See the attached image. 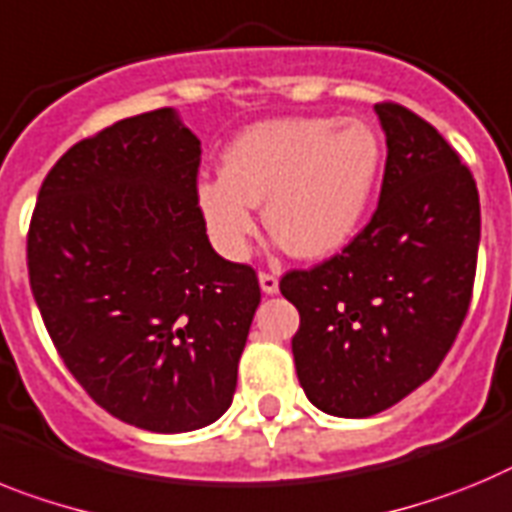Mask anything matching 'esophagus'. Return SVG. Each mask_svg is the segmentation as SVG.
<instances>
[{"instance_id": "1", "label": "esophagus", "mask_w": 512, "mask_h": 512, "mask_svg": "<svg viewBox=\"0 0 512 512\" xmlns=\"http://www.w3.org/2000/svg\"><path fill=\"white\" fill-rule=\"evenodd\" d=\"M260 288H262V293H278V275L260 273Z\"/></svg>"}]
</instances>
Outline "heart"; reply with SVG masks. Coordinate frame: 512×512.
Wrapping results in <instances>:
<instances>
[{
  "label": "heart",
  "instance_id": "b5f03b06",
  "mask_svg": "<svg viewBox=\"0 0 512 512\" xmlns=\"http://www.w3.org/2000/svg\"><path fill=\"white\" fill-rule=\"evenodd\" d=\"M384 146L368 123L327 115L278 118L242 131L221 157V177L198 182L195 201L216 250L250 255L255 206L278 242L304 260L348 244L379 185Z\"/></svg>",
  "mask_w": 512,
  "mask_h": 512
}]
</instances>
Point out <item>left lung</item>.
Instances as JSON below:
<instances>
[{
  "mask_svg": "<svg viewBox=\"0 0 512 512\" xmlns=\"http://www.w3.org/2000/svg\"><path fill=\"white\" fill-rule=\"evenodd\" d=\"M386 133L379 206L340 255L291 270L299 309L293 361L314 407L335 417L389 410L438 371L469 311L479 193L441 133L397 102L376 105Z\"/></svg>",
  "mask_w": 512,
  "mask_h": 512,
  "instance_id": "obj_1",
  "label": "left lung"
}]
</instances>
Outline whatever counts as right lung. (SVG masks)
<instances>
[{
	"label": "right lung",
	"instance_id": "add662e5",
	"mask_svg": "<svg viewBox=\"0 0 512 512\" xmlns=\"http://www.w3.org/2000/svg\"><path fill=\"white\" fill-rule=\"evenodd\" d=\"M198 167L172 108L123 118L53 164L30 219V288L66 368L151 433L229 410L260 304L255 270L208 242Z\"/></svg>",
	"mask_w": 512,
	"mask_h": 512
}]
</instances>
